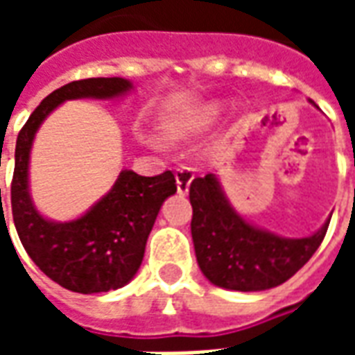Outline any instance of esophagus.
I'll list each match as a JSON object with an SVG mask.
<instances>
[{
  "label": "esophagus",
  "instance_id": "esophagus-1",
  "mask_svg": "<svg viewBox=\"0 0 355 355\" xmlns=\"http://www.w3.org/2000/svg\"><path fill=\"white\" fill-rule=\"evenodd\" d=\"M175 177H177V190L178 193H188V190H190V184H192L193 180V169L192 167H186V165H182V167H178L177 173H175Z\"/></svg>",
  "mask_w": 355,
  "mask_h": 355
}]
</instances>
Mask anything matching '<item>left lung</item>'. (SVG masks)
I'll return each instance as SVG.
<instances>
[{
  "mask_svg": "<svg viewBox=\"0 0 355 355\" xmlns=\"http://www.w3.org/2000/svg\"><path fill=\"white\" fill-rule=\"evenodd\" d=\"M192 239L209 282L232 291H264L287 282L312 259L329 223L310 238L285 239L247 224L230 207L215 175L190 184Z\"/></svg>",
  "mask_w": 355,
  "mask_h": 355,
  "instance_id": "left-lung-1",
  "label": "left lung"
}]
</instances>
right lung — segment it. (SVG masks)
Wrapping results in <instances>:
<instances>
[{"instance_id":"add662e5","label":"right lung","mask_w":355,"mask_h":355,"mask_svg":"<svg viewBox=\"0 0 355 355\" xmlns=\"http://www.w3.org/2000/svg\"><path fill=\"white\" fill-rule=\"evenodd\" d=\"M127 89H131V83L121 78L72 81L43 98L17 139L11 182L15 228L43 274L73 293H106L131 282L142 262L146 239L162 203L177 192V180L171 171L155 177L121 171L114 188L87 215L57 224L45 220L28 196L30 148L37 127L60 102L81 96L112 98Z\"/></svg>"}]
</instances>
